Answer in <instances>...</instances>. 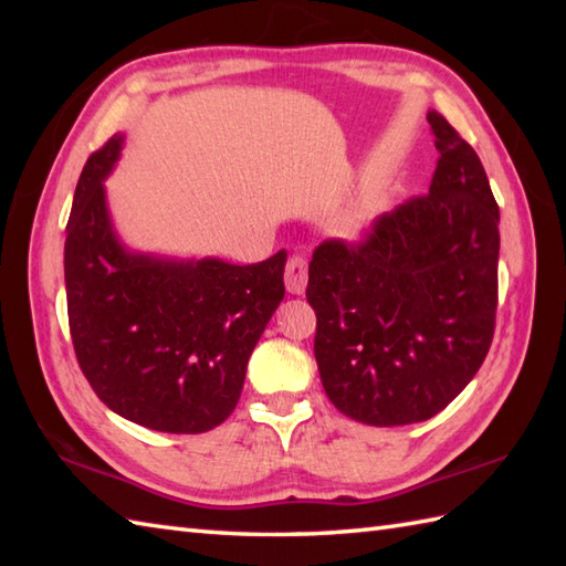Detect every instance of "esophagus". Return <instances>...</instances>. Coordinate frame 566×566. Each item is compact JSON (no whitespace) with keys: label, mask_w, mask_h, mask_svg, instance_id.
<instances>
[{"label":"esophagus","mask_w":566,"mask_h":566,"mask_svg":"<svg viewBox=\"0 0 566 566\" xmlns=\"http://www.w3.org/2000/svg\"><path fill=\"white\" fill-rule=\"evenodd\" d=\"M306 282H308V262L302 252H294V255L286 260V270H284L286 292L302 294L306 290Z\"/></svg>","instance_id":"esophagus-1"}]
</instances>
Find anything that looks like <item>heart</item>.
I'll return each instance as SVG.
<instances>
[{"label": "heart", "mask_w": 566, "mask_h": 566, "mask_svg": "<svg viewBox=\"0 0 566 566\" xmlns=\"http://www.w3.org/2000/svg\"><path fill=\"white\" fill-rule=\"evenodd\" d=\"M363 219H365L363 211H355V213H350V216H345V219L340 221V226H338V228H340L343 233L350 235V233L359 231V226H363Z\"/></svg>", "instance_id": "heart-1"}]
</instances>
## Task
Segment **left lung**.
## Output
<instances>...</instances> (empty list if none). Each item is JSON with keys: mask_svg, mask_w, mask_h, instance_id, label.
<instances>
[{"mask_svg": "<svg viewBox=\"0 0 566 566\" xmlns=\"http://www.w3.org/2000/svg\"><path fill=\"white\" fill-rule=\"evenodd\" d=\"M428 195L384 213L308 264L314 353L340 413L408 426L440 413L482 367L499 304V203L474 148L438 112Z\"/></svg>", "mask_w": 566, "mask_h": 566, "instance_id": "1", "label": "left lung"}]
</instances>
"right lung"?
I'll list each match as a JSON object with an SVG mask.
<instances>
[{
  "label": "right lung",
  "instance_id": "add662e5",
  "mask_svg": "<svg viewBox=\"0 0 566 566\" xmlns=\"http://www.w3.org/2000/svg\"><path fill=\"white\" fill-rule=\"evenodd\" d=\"M118 150L114 136L90 155L67 219L72 347L114 413L197 436L233 413L250 353L284 298L286 250L243 268L130 255L112 231L102 185Z\"/></svg>",
  "mask_w": 566,
  "mask_h": 566
}]
</instances>
